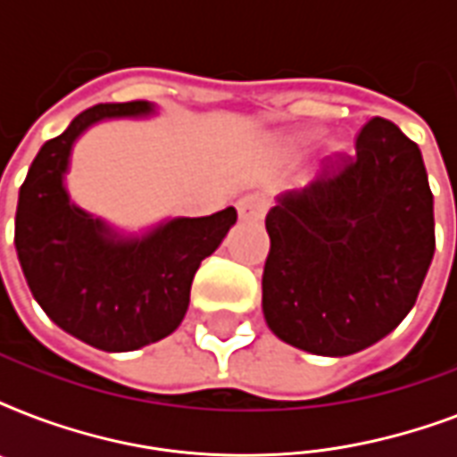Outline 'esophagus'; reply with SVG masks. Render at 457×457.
Instances as JSON below:
<instances>
[{"mask_svg": "<svg viewBox=\"0 0 457 457\" xmlns=\"http://www.w3.org/2000/svg\"><path fill=\"white\" fill-rule=\"evenodd\" d=\"M265 211H268V201L263 196H258V194H249V196H242V199L237 201V213H239L242 220H261Z\"/></svg>", "mask_w": 457, "mask_h": 457, "instance_id": "obj_1", "label": "esophagus"}]
</instances>
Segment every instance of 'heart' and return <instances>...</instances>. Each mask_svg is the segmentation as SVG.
Masks as SVG:
<instances>
[{
    "label": "heart",
    "instance_id": "heart-1",
    "mask_svg": "<svg viewBox=\"0 0 457 457\" xmlns=\"http://www.w3.org/2000/svg\"><path fill=\"white\" fill-rule=\"evenodd\" d=\"M312 137H315V132L312 130H301V132H296V135H289V137H287V146H289L292 152H296V149H303L305 145H311ZM329 149H332V152H339L341 145L339 142H332V145H329Z\"/></svg>",
    "mask_w": 457,
    "mask_h": 457
}]
</instances>
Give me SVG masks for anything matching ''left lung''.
Instances as JSON below:
<instances>
[{"instance_id":"8db88e82","label":"left lung","mask_w":457,"mask_h":457,"mask_svg":"<svg viewBox=\"0 0 457 457\" xmlns=\"http://www.w3.org/2000/svg\"><path fill=\"white\" fill-rule=\"evenodd\" d=\"M265 229L272 334L332 358L372 346L411 312L434 258V196L420 146L372 118L353 158L279 194Z\"/></svg>"}]
</instances>
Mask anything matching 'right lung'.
I'll use <instances>...</instances> for the list:
<instances>
[{"mask_svg": "<svg viewBox=\"0 0 457 457\" xmlns=\"http://www.w3.org/2000/svg\"><path fill=\"white\" fill-rule=\"evenodd\" d=\"M152 113V102L82 111L42 145L18 192L13 244L32 296L63 332L109 353L137 351L178 329L201 261L237 222L228 206L128 235L71 201L66 172L82 132L109 118Z\"/></svg>", "mask_w": 457, "mask_h": 457, "instance_id": "obj_1", "label": "right lung"}]
</instances>
